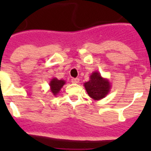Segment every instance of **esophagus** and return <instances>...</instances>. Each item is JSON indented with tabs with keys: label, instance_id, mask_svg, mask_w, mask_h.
Wrapping results in <instances>:
<instances>
[{
	"label": "esophagus",
	"instance_id": "obj_1",
	"mask_svg": "<svg viewBox=\"0 0 151 151\" xmlns=\"http://www.w3.org/2000/svg\"><path fill=\"white\" fill-rule=\"evenodd\" d=\"M79 78H72L71 79V82L73 83V84H77V83L79 82Z\"/></svg>",
	"mask_w": 151,
	"mask_h": 151
}]
</instances>
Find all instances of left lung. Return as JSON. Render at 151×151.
Instances as JSON below:
<instances>
[{"instance_id": "obj_1", "label": "left lung", "mask_w": 151, "mask_h": 151, "mask_svg": "<svg viewBox=\"0 0 151 151\" xmlns=\"http://www.w3.org/2000/svg\"><path fill=\"white\" fill-rule=\"evenodd\" d=\"M85 87L88 96L93 99L98 100L106 96L110 85L107 80L101 77L99 72H94L90 76V80L85 83Z\"/></svg>"}]
</instances>
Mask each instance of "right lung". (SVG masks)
<instances>
[{
    "instance_id": "1",
    "label": "right lung",
    "mask_w": 151,
    "mask_h": 151,
    "mask_svg": "<svg viewBox=\"0 0 151 151\" xmlns=\"http://www.w3.org/2000/svg\"><path fill=\"white\" fill-rule=\"evenodd\" d=\"M65 84V81L63 80H58L57 78H53L50 81V86H51V92L55 96L58 94L59 90L61 89V88Z\"/></svg>"
}]
</instances>
